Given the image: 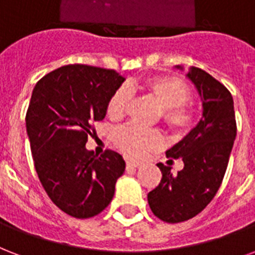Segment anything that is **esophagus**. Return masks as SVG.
I'll return each instance as SVG.
<instances>
[{"instance_id":"1","label":"esophagus","mask_w":255,"mask_h":255,"mask_svg":"<svg viewBox=\"0 0 255 255\" xmlns=\"http://www.w3.org/2000/svg\"><path fill=\"white\" fill-rule=\"evenodd\" d=\"M140 166L139 163H135V162H127V164H126V168L127 170H135V168H137V167Z\"/></svg>"}]
</instances>
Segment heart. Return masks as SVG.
Here are the masks:
<instances>
[{
	"mask_svg": "<svg viewBox=\"0 0 255 255\" xmlns=\"http://www.w3.org/2000/svg\"><path fill=\"white\" fill-rule=\"evenodd\" d=\"M140 91L160 107V120L171 135L180 137L191 131L197 112L188 102L191 89L183 79L174 75L153 76L141 83ZM129 104V88H118L107 103L108 118L112 120L123 119ZM114 140L118 148L131 159H140L147 152L156 151L163 145V136L158 129H144L135 124H127L116 129Z\"/></svg>",
	"mask_w": 255,
	"mask_h": 255,
	"instance_id": "b5f03b06",
	"label": "heart"
}]
</instances>
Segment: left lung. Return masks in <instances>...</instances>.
I'll use <instances>...</instances> for the list:
<instances>
[{
	"instance_id": "left-lung-1",
	"label": "left lung",
	"mask_w": 255,
	"mask_h": 255,
	"mask_svg": "<svg viewBox=\"0 0 255 255\" xmlns=\"http://www.w3.org/2000/svg\"><path fill=\"white\" fill-rule=\"evenodd\" d=\"M187 77L201 95L203 118L166 152L168 163L182 159L183 170L174 175L170 166L158 163L162 180L147 197L155 217L167 223L194 218L213 201L237 136L234 102L229 89L201 68H190Z\"/></svg>"
}]
</instances>
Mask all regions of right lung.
Returning <instances> with one entry per match:
<instances>
[{
	"label": "right lung",
	"mask_w": 255,
	"mask_h": 255,
	"mask_svg": "<svg viewBox=\"0 0 255 255\" xmlns=\"http://www.w3.org/2000/svg\"><path fill=\"white\" fill-rule=\"evenodd\" d=\"M123 81L114 69L69 64L33 89L25 120L34 168L52 202L75 218L102 213L126 168L112 149L99 156L85 148L93 123L104 119L107 103Z\"/></svg>",
	"instance_id": "add662e5"
}]
</instances>
